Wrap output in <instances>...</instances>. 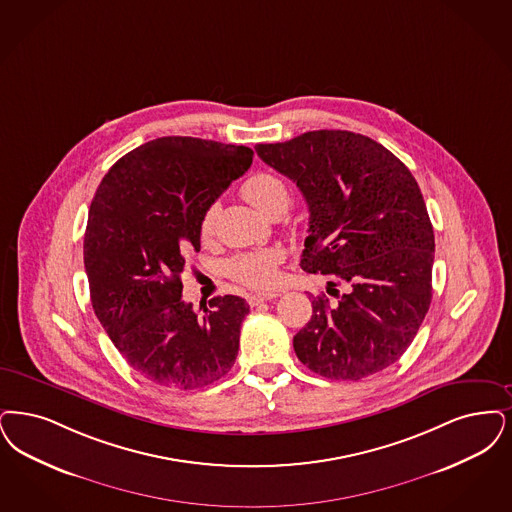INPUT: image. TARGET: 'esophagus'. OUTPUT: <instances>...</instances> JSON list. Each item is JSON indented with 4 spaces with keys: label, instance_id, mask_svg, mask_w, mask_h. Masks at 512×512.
I'll return each instance as SVG.
<instances>
[{
    "label": "esophagus",
    "instance_id": "esophagus-1",
    "mask_svg": "<svg viewBox=\"0 0 512 512\" xmlns=\"http://www.w3.org/2000/svg\"><path fill=\"white\" fill-rule=\"evenodd\" d=\"M278 295H280V291H263V293H253V295H249V305H251V307H257V305H261V303H266V301L276 299Z\"/></svg>",
    "mask_w": 512,
    "mask_h": 512
}]
</instances>
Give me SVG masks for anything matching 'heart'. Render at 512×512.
<instances>
[{"instance_id": "1", "label": "heart", "mask_w": 512, "mask_h": 512, "mask_svg": "<svg viewBox=\"0 0 512 512\" xmlns=\"http://www.w3.org/2000/svg\"><path fill=\"white\" fill-rule=\"evenodd\" d=\"M242 194L249 204L255 205L266 217L284 215L287 205L291 202L286 181L270 171L253 173L246 183L242 184ZM215 219L217 205H209L200 223V230L204 236L213 232ZM226 270L236 282L244 286L265 289L272 286L278 278V255L272 251L240 253L228 261Z\"/></svg>"}]
</instances>
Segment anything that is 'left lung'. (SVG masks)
Wrapping results in <instances>:
<instances>
[{"instance_id":"left-lung-1","label":"left lung","mask_w":512,"mask_h":512,"mask_svg":"<svg viewBox=\"0 0 512 512\" xmlns=\"http://www.w3.org/2000/svg\"><path fill=\"white\" fill-rule=\"evenodd\" d=\"M259 158L299 186L310 219L301 268L329 282L293 337L310 371L358 381L392 366L411 345L432 299L434 232L419 184L383 144L341 129L257 144Z\"/></svg>"}]
</instances>
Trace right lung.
<instances>
[{"instance_id":"obj_1","label":"right lung","mask_w":512,"mask_h":512,"mask_svg":"<svg viewBox=\"0 0 512 512\" xmlns=\"http://www.w3.org/2000/svg\"><path fill=\"white\" fill-rule=\"evenodd\" d=\"M251 162L247 146L162 137L120 158L95 192L83 240L91 303L127 364L156 385L202 389L234 366L246 299L213 297L198 314L181 274L200 251L205 209Z\"/></svg>"}]
</instances>
